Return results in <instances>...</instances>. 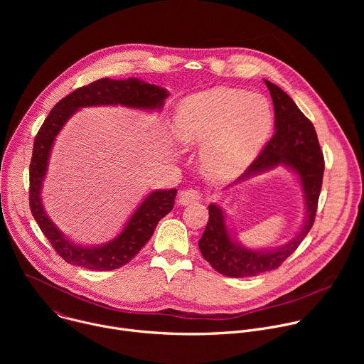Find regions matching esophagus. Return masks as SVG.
<instances>
[{
  "label": "esophagus",
  "instance_id": "1",
  "mask_svg": "<svg viewBox=\"0 0 364 364\" xmlns=\"http://www.w3.org/2000/svg\"><path fill=\"white\" fill-rule=\"evenodd\" d=\"M201 198V193L196 188H188V190H184L180 193L178 196V203L183 204V205H188V204H193L196 201H198Z\"/></svg>",
  "mask_w": 364,
  "mask_h": 364
}]
</instances>
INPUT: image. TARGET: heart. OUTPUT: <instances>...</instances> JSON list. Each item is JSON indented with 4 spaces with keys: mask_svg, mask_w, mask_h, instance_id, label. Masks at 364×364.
<instances>
[{
    "mask_svg": "<svg viewBox=\"0 0 364 364\" xmlns=\"http://www.w3.org/2000/svg\"><path fill=\"white\" fill-rule=\"evenodd\" d=\"M274 124L269 102L259 93L218 87L184 97L174 134L184 145H201L200 160L213 177L240 173L256 155Z\"/></svg>",
    "mask_w": 364,
    "mask_h": 364,
    "instance_id": "b5f03b06",
    "label": "heart"
}]
</instances>
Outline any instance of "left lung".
Here are the masks:
<instances>
[{
    "label": "left lung",
    "mask_w": 364,
    "mask_h": 364,
    "mask_svg": "<svg viewBox=\"0 0 364 364\" xmlns=\"http://www.w3.org/2000/svg\"><path fill=\"white\" fill-rule=\"evenodd\" d=\"M265 85L274 102L275 134L256 160L233 184H239L250 177L278 167H285L294 171L299 178L305 203V216L299 232L285 245L278 247L249 249L243 246L228 228L226 215L222 207L212 203L209 205V222L198 240V247L203 257L213 269L230 278H247L274 271L294 253L314 225L323 184L324 157L314 125L281 87L269 80H265Z\"/></svg>",
    "instance_id": "obj_1"
}]
</instances>
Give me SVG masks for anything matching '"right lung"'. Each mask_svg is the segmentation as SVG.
Returning <instances> with one entry per match:
<instances>
[{"mask_svg":"<svg viewBox=\"0 0 364 364\" xmlns=\"http://www.w3.org/2000/svg\"><path fill=\"white\" fill-rule=\"evenodd\" d=\"M167 97V89L136 77L125 80L103 77L65 96L38 129L30 163V209L44 236L68 264L95 271H112L128 264L149 240L157 223L173 210L177 190L151 191L128 219L122 232L108 243L77 245L50 220L41 203L43 181L56 136L80 108L121 105L141 111H161Z\"/></svg>","mask_w":364,"mask_h":364,"instance_id":"obj_1","label":"right lung"}]
</instances>
